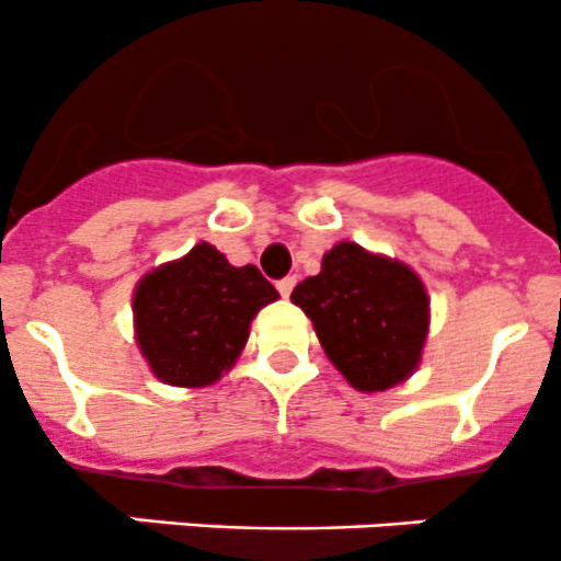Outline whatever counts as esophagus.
Listing matches in <instances>:
<instances>
[{"label": "esophagus", "mask_w": 561, "mask_h": 561, "mask_svg": "<svg viewBox=\"0 0 561 561\" xmlns=\"http://www.w3.org/2000/svg\"><path fill=\"white\" fill-rule=\"evenodd\" d=\"M294 286H297V278H294V275H288V278L278 280V291H280V297H288V294L294 291Z\"/></svg>", "instance_id": "esophagus-1"}]
</instances>
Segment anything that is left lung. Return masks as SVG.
<instances>
[{
  "label": "left lung",
  "mask_w": 561,
  "mask_h": 561,
  "mask_svg": "<svg viewBox=\"0 0 561 561\" xmlns=\"http://www.w3.org/2000/svg\"><path fill=\"white\" fill-rule=\"evenodd\" d=\"M327 357L363 392H381L414 374L428 335V294L414 270L337 242L321 273L294 286Z\"/></svg>",
  "instance_id": "1"
}]
</instances>
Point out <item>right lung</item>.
<instances>
[{
    "mask_svg": "<svg viewBox=\"0 0 561 561\" xmlns=\"http://www.w3.org/2000/svg\"><path fill=\"white\" fill-rule=\"evenodd\" d=\"M278 291L253 264L231 267L209 242L138 280L136 343L160 381L207 387L234 365L251 321Z\"/></svg>",
    "mask_w": 561,
    "mask_h": 561,
    "instance_id": "add662e5",
    "label": "right lung"
}]
</instances>
